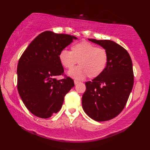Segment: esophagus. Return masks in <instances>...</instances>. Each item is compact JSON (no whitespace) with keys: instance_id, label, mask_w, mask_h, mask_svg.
<instances>
[{"instance_id":"esophagus-1","label":"esophagus","mask_w":150,"mask_h":150,"mask_svg":"<svg viewBox=\"0 0 150 150\" xmlns=\"http://www.w3.org/2000/svg\"><path fill=\"white\" fill-rule=\"evenodd\" d=\"M79 82H79V81H77V80H75V81H74V83H75V84H77L78 83H79Z\"/></svg>"}]
</instances>
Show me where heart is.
Wrapping results in <instances>:
<instances>
[{
	"mask_svg": "<svg viewBox=\"0 0 150 150\" xmlns=\"http://www.w3.org/2000/svg\"><path fill=\"white\" fill-rule=\"evenodd\" d=\"M59 61L64 68L71 69L76 64L79 66L69 71V75L78 80L87 76L90 79L97 78L106 69L108 62L107 51L86 41L73 45L71 51L64 50L59 55Z\"/></svg>",
	"mask_w": 150,
	"mask_h": 150,
	"instance_id": "b5f03b06",
	"label": "heart"
}]
</instances>
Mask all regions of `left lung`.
I'll use <instances>...</instances> for the list:
<instances>
[{
  "label": "left lung",
  "instance_id": "left-lung-1",
  "mask_svg": "<svg viewBox=\"0 0 150 150\" xmlns=\"http://www.w3.org/2000/svg\"><path fill=\"white\" fill-rule=\"evenodd\" d=\"M88 40L107 51L108 62L99 77L86 82L82 108L92 119L98 122L109 120L123 110L132 90V61L128 52L112 40Z\"/></svg>",
  "mask_w": 150,
  "mask_h": 150
}]
</instances>
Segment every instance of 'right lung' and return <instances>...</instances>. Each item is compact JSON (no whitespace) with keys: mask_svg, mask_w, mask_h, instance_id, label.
<instances>
[{"mask_svg":"<svg viewBox=\"0 0 150 150\" xmlns=\"http://www.w3.org/2000/svg\"><path fill=\"white\" fill-rule=\"evenodd\" d=\"M77 39L68 34L44 31L19 59L17 90L25 106L34 115L47 119L58 112L65 95L75 86L72 79L64 75L59 55ZM59 75L65 78L57 80Z\"/></svg>","mask_w":150,"mask_h":150,"instance_id":"add662e5","label":"right lung"}]
</instances>
